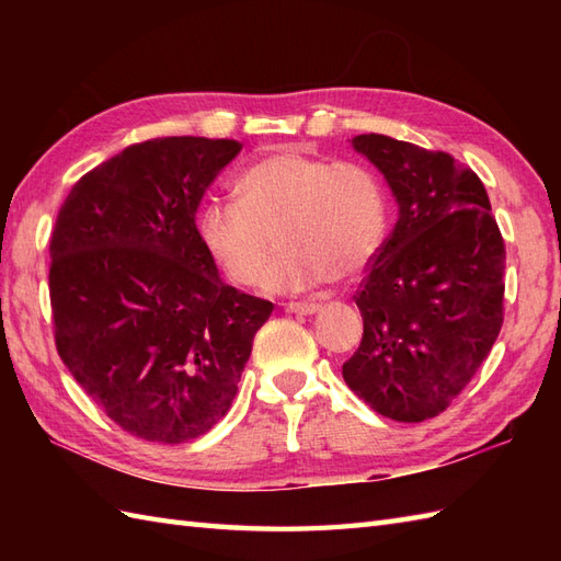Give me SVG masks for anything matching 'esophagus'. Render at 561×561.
I'll return each instance as SVG.
<instances>
[{"instance_id":"1","label":"esophagus","mask_w":561,"mask_h":561,"mask_svg":"<svg viewBox=\"0 0 561 561\" xmlns=\"http://www.w3.org/2000/svg\"><path fill=\"white\" fill-rule=\"evenodd\" d=\"M287 311L289 313H299V316H313L320 311V304H299V301H291L287 304Z\"/></svg>"}]
</instances>
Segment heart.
Segmentation results:
<instances>
[{
	"label": "heart",
	"instance_id": "b5f03b06",
	"mask_svg": "<svg viewBox=\"0 0 561 561\" xmlns=\"http://www.w3.org/2000/svg\"><path fill=\"white\" fill-rule=\"evenodd\" d=\"M238 202L211 199L199 211V238L226 277L253 284L262 271L267 291H308L328 279H350L386 243L390 199L383 181L364 163H337L301 149L257 161L238 181Z\"/></svg>",
	"mask_w": 561,
	"mask_h": 561
}]
</instances>
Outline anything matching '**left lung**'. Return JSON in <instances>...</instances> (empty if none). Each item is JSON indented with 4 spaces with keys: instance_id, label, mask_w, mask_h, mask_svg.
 Here are the masks:
<instances>
[{
    "instance_id": "left-lung-1",
    "label": "left lung",
    "mask_w": 561,
    "mask_h": 561,
    "mask_svg": "<svg viewBox=\"0 0 561 561\" xmlns=\"http://www.w3.org/2000/svg\"><path fill=\"white\" fill-rule=\"evenodd\" d=\"M352 147L383 173L398 224L354 301L359 350L347 386L396 422L444 412L478 374L504 323V238L478 173L446 151L386 135Z\"/></svg>"
}]
</instances>
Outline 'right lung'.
Returning a JSON list of instances; mask_svg holds the SVG:
<instances>
[{
	"label": "right lung",
	"mask_w": 561,
	"mask_h": 561,
	"mask_svg": "<svg viewBox=\"0 0 561 561\" xmlns=\"http://www.w3.org/2000/svg\"><path fill=\"white\" fill-rule=\"evenodd\" d=\"M243 149L161 137L71 187L50 241L59 359L137 438L185 444L229 412L272 304L224 284L195 214Z\"/></svg>",
	"instance_id": "obj_1"
}]
</instances>
